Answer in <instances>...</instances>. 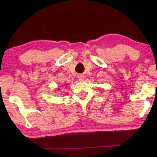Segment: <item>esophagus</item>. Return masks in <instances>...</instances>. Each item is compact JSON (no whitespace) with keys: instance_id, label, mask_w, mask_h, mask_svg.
Instances as JSON below:
<instances>
[{"instance_id":"obj_1","label":"esophagus","mask_w":157,"mask_h":157,"mask_svg":"<svg viewBox=\"0 0 157 157\" xmlns=\"http://www.w3.org/2000/svg\"><path fill=\"white\" fill-rule=\"evenodd\" d=\"M78 79H79V80H81V81L83 80V76H78Z\"/></svg>"}]
</instances>
